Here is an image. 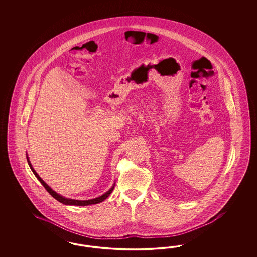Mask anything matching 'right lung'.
Returning <instances> with one entry per match:
<instances>
[{
    "label": "right lung",
    "mask_w": 257,
    "mask_h": 257,
    "mask_svg": "<svg viewBox=\"0 0 257 257\" xmlns=\"http://www.w3.org/2000/svg\"><path fill=\"white\" fill-rule=\"evenodd\" d=\"M39 176V175H38ZM39 179L42 182V184L44 185V186H46V184L42 181V180L40 179L39 177ZM112 190L113 189H110L108 192H106L105 194L102 195L101 197H99V198H97V199H95V200H91V201H75V200H69V199H65V198H63V197H60L59 195L56 194L55 193L54 191H51V195H53L54 196V198H55L58 202H62L64 204H70V205H80V206H83V205H88V204H94V203H99V202H101L102 201H104L107 197H108L109 195L111 194V192H112Z\"/></svg>",
    "instance_id": "add662e5"
}]
</instances>
